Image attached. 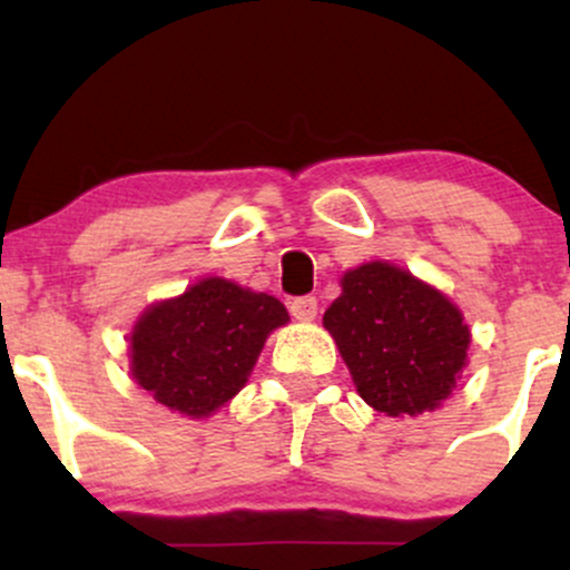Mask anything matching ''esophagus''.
<instances>
[{"label":"esophagus","instance_id":"esophagus-1","mask_svg":"<svg viewBox=\"0 0 570 570\" xmlns=\"http://www.w3.org/2000/svg\"><path fill=\"white\" fill-rule=\"evenodd\" d=\"M289 313H292L294 318H297V322H313V318H316V313H318L316 297H297V299H292Z\"/></svg>","mask_w":570,"mask_h":570}]
</instances>
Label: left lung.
Segmentation results:
<instances>
[{
	"mask_svg": "<svg viewBox=\"0 0 570 570\" xmlns=\"http://www.w3.org/2000/svg\"><path fill=\"white\" fill-rule=\"evenodd\" d=\"M324 326L358 396L391 417L421 415L453 394L472 332L434 286L391 263H364L340 278Z\"/></svg>",
	"mask_w": 570,
	"mask_h": 570,
	"instance_id": "left-lung-1",
	"label": "left lung"
}]
</instances>
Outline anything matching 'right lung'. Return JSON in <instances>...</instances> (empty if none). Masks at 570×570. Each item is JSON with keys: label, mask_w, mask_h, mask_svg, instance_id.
I'll return each mask as SVG.
<instances>
[{"label": "right lung", "mask_w": 570, "mask_h": 570, "mask_svg": "<svg viewBox=\"0 0 570 570\" xmlns=\"http://www.w3.org/2000/svg\"><path fill=\"white\" fill-rule=\"evenodd\" d=\"M286 322L271 294L203 278L141 313L130 332V375L168 410L208 417L244 389L267 335Z\"/></svg>", "instance_id": "obj_1"}]
</instances>
